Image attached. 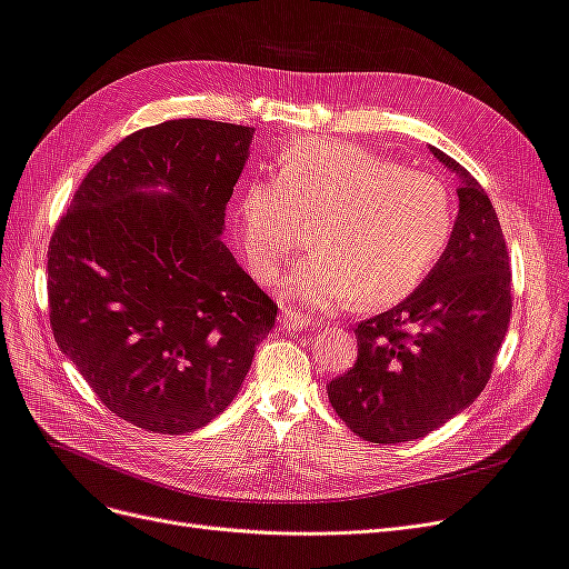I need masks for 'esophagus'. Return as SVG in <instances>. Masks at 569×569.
<instances>
[{"label":"esophagus","instance_id":"1","mask_svg":"<svg viewBox=\"0 0 569 569\" xmlns=\"http://www.w3.org/2000/svg\"><path fill=\"white\" fill-rule=\"evenodd\" d=\"M280 325H284L287 330H318V327H320V325L311 322V320L303 318V316H297V313H284L280 318Z\"/></svg>","mask_w":569,"mask_h":569}]
</instances>
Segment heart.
I'll return each instance as SVG.
<instances>
[{"label":"heart","mask_w":569,"mask_h":569,"mask_svg":"<svg viewBox=\"0 0 569 569\" xmlns=\"http://www.w3.org/2000/svg\"><path fill=\"white\" fill-rule=\"evenodd\" d=\"M239 247L249 270L270 282L301 244L311 251L291 284L316 308L389 306L412 295L453 237V201L437 178L351 142L303 137L237 199Z\"/></svg>","instance_id":"b5f03b06"}]
</instances>
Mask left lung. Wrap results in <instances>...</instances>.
<instances>
[{"instance_id": "obj_1", "label": "left lung", "mask_w": 569, "mask_h": 569, "mask_svg": "<svg viewBox=\"0 0 569 569\" xmlns=\"http://www.w3.org/2000/svg\"><path fill=\"white\" fill-rule=\"evenodd\" d=\"M429 149L460 178L451 244L408 299L356 327V366L327 385L337 416L372 443L420 439L468 408L489 382L512 311L508 247L487 192Z\"/></svg>"}]
</instances>
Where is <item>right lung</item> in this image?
I'll return each mask as SVG.
<instances>
[{
  "mask_svg": "<svg viewBox=\"0 0 569 569\" xmlns=\"http://www.w3.org/2000/svg\"><path fill=\"white\" fill-rule=\"evenodd\" d=\"M253 128L128 134L80 182L47 253L51 332L118 418L184 435L226 410L278 306L220 242Z\"/></svg>",
  "mask_w": 569,
  "mask_h": 569,
  "instance_id": "1",
  "label": "right lung"
}]
</instances>
